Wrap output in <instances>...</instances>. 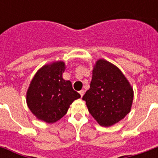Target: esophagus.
<instances>
[{"mask_svg": "<svg viewBox=\"0 0 158 158\" xmlns=\"http://www.w3.org/2000/svg\"><path fill=\"white\" fill-rule=\"evenodd\" d=\"M79 94H80V96H81V98L83 96H84V90H81V91H79Z\"/></svg>", "mask_w": 158, "mask_h": 158, "instance_id": "obj_1", "label": "esophagus"}]
</instances>
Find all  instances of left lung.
Here are the masks:
<instances>
[{
	"label": "left lung",
	"mask_w": 158,
	"mask_h": 158,
	"mask_svg": "<svg viewBox=\"0 0 158 158\" xmlns=\"http://www.w3.org/2000/svg\"><path fill=\"white\" fill-rule=\"evenodd\" d=\"M133 98V89L122 72L110 62L98 60L83 100L99 125L108 127L122 120L130 111Z\"/></svg>",
	"instance_id": "1"
}]
</instances>
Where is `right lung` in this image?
<instances>
[{"instance_id":"add662e5","label":"right lung","mask_w":158,"mask_h":158,"mask_svg":"<svg viewBox=\"0 0 158 158\" xmlns=\"http://www.w3.org/2000/svg\"><path fill=\"white\" fill-rule=\"evenodd\" d=\"M64 69L63 61L43 66L34 75L27 92L28 108L38 119L47 123L61 119L69 105L80 98L73 89L71 82L62 78Z\"/></svg>"}]
</instances>
